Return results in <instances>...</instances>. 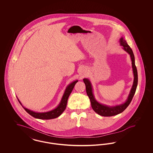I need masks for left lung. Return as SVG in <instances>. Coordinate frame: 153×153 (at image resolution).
Wrapping results in <instances>:
<instances>
[{"mask_svg":"<svg viewBox=\"0 0 153 153\" xmlns=\"http://www.w3.org/2000/svg\"><path fill=\"white\" fill-rule=\"evenodd\" d=\"M119 42L120 45L122 46V49L124 51H126L131 57L132 61V71L134 74V82L131 88L130 94L128 96V97L126 102L123 104H120L119 105H116L114 106H108L103 104H101L97 102L93 93V88L91 81L88 79H84L83 81L85 84L86 87V92L87 95L90 99L91 106L92 109L95 112L98 114L99 115L102 117H112L114 115H117L123 112L126 108L129 105L131 100L135 93L137 85H138V72L137 67L135 64V57L130 46L127 44L126 41L124 39L123 37H121Z\"/></svg>","mask_w":153,"mask_h":153,"instance_id":"8db88e82","label":"left lung"}]
</instances>
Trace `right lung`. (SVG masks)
<instances>
[{"label": "right lung", "instance_id": "obj_1", "mask_svg": "<svg viewBox=\"0 0 153 153\" xmlns=\"http://www.w3.org/2000/svg\"><path fill=\"white\" fill-rule=\"evenodd\" d=\"M78 82V80L74 81L71 84H69L66 88L65 90L64 91V95L62 97V99L61 100V102L59 104H58V106L53 110L48 111V112H34L33 111H31L30 109H27L23 107L22 105V103L19 101V100L18 99V101L19 103L22 105L23 108L25 109V110L30 114L31 116H32L36 119H45V120H48V119H54L57 117H59L62 113L65 111L67 105V102L68 97L69 96L70 94H71L73 88L74 87L75 84L76 82Z\"/></svg>", "mask_w": 153, "mask_h": 153}]
</instances>
